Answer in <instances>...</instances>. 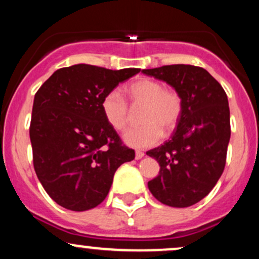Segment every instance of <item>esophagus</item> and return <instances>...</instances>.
I'll use <instances>...</instances> for the list:
<instances>
[{"mask_svg": "<svg viewBox=\"0 0 259 259\" xmlns=\"http://www.w3.org/2000/svg\"><path fill=\"white\" fill-rule=\"evenodd\" d=\"M144 156H145V153L142 152V151H136V152H135V158L136 159H141Z\"/></svg>", "mask_w": 259, "mask_h": 259, "instance_id": "34e87169", "label": "esophagus"}]
</instances>
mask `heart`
I'll use <instances>...</instances> for the list:
<instances>
[{"label": "heart", "mask_w": 259, "mask_h": 259, "mask_svg": "<svg viewBox=\"0 0 259 259\" xmlns=\"http://www.w3.org/2000/svg\"><path fill=\"white\" fill-rule=\"evenodd\" d=\"M132 105H145L140 126L127 129L124 142L134 148H146L158 144L165 132H171L179 123L183 113V100L174 90L164 89L152 79H138L125 88ZM101 111L107 123L115 130L125 129L129 119V107L117 90L107 92L101 100Z\"/></svg>", "instance_id": "b5f03b06"}]
</instances>
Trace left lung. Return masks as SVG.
<instances>
[{
	"label": "left lung",
	"instance_id": "obj_1",
	"mask_svg": "<svg viewBox=\"0 0 259 259\" xmlns=\"http://www.w3.org/2000/svg\"><path fill=\"white\" fill-rule=\"evenodd\" d=\"M142 73L165 81L183 100L171 139L146 152L160 167L148 190L163 204L190 207L209 194L224 170L231 133L227 94L206 69L195 65H163Z\"/></svg>",
	"mask_w": 259,
	"mask_h": 259
}]
</instances>
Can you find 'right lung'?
Masks as SVG:
<instances>
[{
  "label": "right lung",
  "mask_w": 259,
  "mask_h": 259,
  "mask_svg": "<svg viewBox=\"0 0 259 259\" xmlns=\"http://www.w3.org/2000/svg\"><path fill=\"white\" fill-rule=\"evenodd\" d=\"M139 72L75 64L56 70L35 94L29 132L35 173L59 206L75 212L99 206L115 170L135 158L106 121L101 100Z\"/></svg>",
  "instance_id": "1"
}]
</instances>
